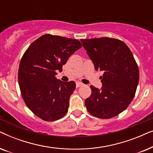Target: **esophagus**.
Masks as SVG:
<instances>
[{"mask_svg":"<svg viewBox=\"0 0 153 153\" xmlns=\"http://www.w3.org/2000/svg\"><path fill=\"white\" fill-rule=\"evenodd\" d=\"M82 85H83V84H82V83H81L77 82V83H76V88H79V87L82 86Z\"/></svg>","mask_w":153,"mask_h":153,"instance_id":"esophagus-1","label":"esophagus"}]
</instances>
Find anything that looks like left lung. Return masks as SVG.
Masks as SVG:
<instances>
[{"label":"left lung","instance_id":"1","mask_svg":"<svg viewBox=\"0 0 153 153\" xmlns=\"http://www.w3.org/2000/svg\"><path fill=\"white\" fill-rule=\"evenodd\" d=\"M95 65L103 72L101 90L91 85V95L85 100L90 114L102 119L118 116L128 107L139 81L138 65L124 42L111 37L81 39Z\"/></svg>","mask_w":153,"mask_h":153}]
</instances>
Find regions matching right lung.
Masks as SVG:
<instances>
[{"label": "right lung", "instance_id": "1", "mask_svg": "<svg viewBox=\"0 0 153 153\" xmlns=\"http://www.w3.org/2000/svg\"><path fill=\"white\" fill-rule=\"evenodd\" d=\"M82 45L78 39L44 35L29 46L21 59L18 80L28 108L42 120L55 121L67 114L74 81L56 79L69 57Z\"/></svg>", "mask_w": 153, "mask_h": 153}]
</instances>
